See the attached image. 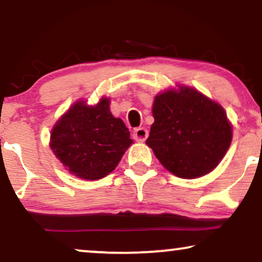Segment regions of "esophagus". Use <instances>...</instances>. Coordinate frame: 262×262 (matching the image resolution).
Returning a JSON list of instances; mask_svg holds the SVG:
<instances>
[{
  "mask_svg": "<svg viewBox=\"0 0 262 262\" xmlns=\"http://www.w3.org/2000/svg\"><path fill=\"white\" fill-rule=\"evenodd\" d=\"M134 139L137 142H144L148 137V130L144 127H138L134 131Z\"/></svg>",
  "mask_w": 262,
  "mask_h": 262,
  "instance_id": "1",
  "label": "esophagus"
}]
</instances>
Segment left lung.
Listing matches in <instances>:
<instances>
[{"instance_id": "obj_1", "label": "left lung", "mask_w": 262, "mask_h": 262, "mask_svg": "<svg viewBox=\"0 0 262 262\" xmlns=\"http://www.w3.org/2000/svg\"><path fill=\"white\" fill-rule=\"evenodd\" d=\"M152 117L146 145L179 178L209 174L231 144L232 126L224 108L195 88L180 84L157 94Z\"/></svg>"}]
</instances>
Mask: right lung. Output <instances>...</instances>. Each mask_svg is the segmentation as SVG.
<instances>
[{
    "label": "right lung",
    "mask_w": 262,
    "mask_h": 262,
    "mask_svg": "<svg viewBox=\"0 0 262 262\" xmlns=\"http://www.w3.org/2000/svg\"><path fill=\"white\" fill-rule=\"evenodd\" d=\"M110 102L106 96L93 106L78 100L51 130L52 152L69 173L83 180L112 173L134 143L124 121L111 113Z\"/></svg>",
    "instance_id": "add662e5"
}]
</instances>
